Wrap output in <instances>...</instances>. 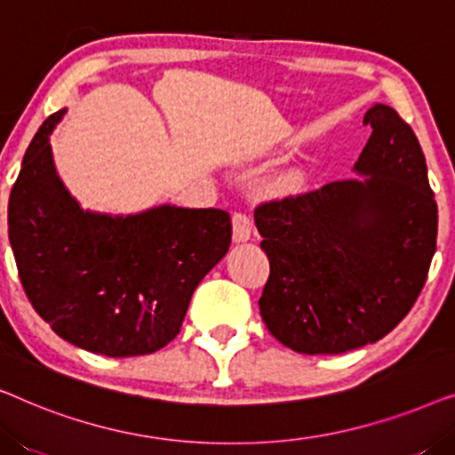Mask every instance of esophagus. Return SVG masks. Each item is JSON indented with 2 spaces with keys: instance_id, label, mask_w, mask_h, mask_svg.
Instances as JSON below:
<instances>
[{
  "instance_id": "1",
  "label": "esophagus",
  "mask_w": 455,
  "mask_h": 455,
  "mask_svg": "<svg viewBox=\"0 0 455 455\" xmlns=\"http://www.w3.org/2000/svg\"><path fill=\"white\" fill-rule=\"evenodd\" d=\"M234 242H248L254 235V223L246 213H234L232 217Z\"/></svg>"
}]
</instances>
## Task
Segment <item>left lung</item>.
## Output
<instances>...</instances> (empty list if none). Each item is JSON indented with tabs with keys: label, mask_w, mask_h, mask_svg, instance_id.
<instances>
[{
	"label": "left lung",
	"mask_w": 455,
	"mask_h": 455,
	"mask_svg": "<svg viewBox=\"0 0 455 455\" xmlns=\"http://www.w3.org/2000/svg\"><path fill=\"white\" fill-rule=\"evenodd\" d=\"M354 172L307 195L263 203L254 223L271 273L259 307L273 338L300 354H341L385 338L410 313L437 248V203L412 128L389 105Z\"/></svg>",
	"instance_id": "left-lung-1"
}]
</instances>
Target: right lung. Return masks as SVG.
<instances>
[{
	"label": "right lung",
	"mask_w": 455,
	"mask_h": 455,
	"mask_svg": "<svg viewBox=\"0 0 455 455\" xmlns=\"http://www.w3.org/2000/svg\"><path fill=\"white\" fill-rule=\"evenodd\" d=\"M64 114L43 122L10 192L22 288L61 339L111 358L153 354L180 333L196 285L226 257L229 213L176 204L136 215L84 211L49 145Z\"/></svg>",
	"instance_id": "add662e5"
}]
</instances>
